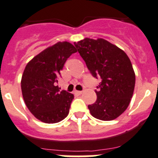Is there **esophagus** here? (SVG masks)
Instances as JSON below:
<instances>
[{"instance_id":"esophagus-1","label":"esophagus","mask_w":158,"mask_h":158,"mask_svg":"<svg viewBox=\"0 0 158 158\" xmlns=\"http://www.w3.org/2000/svg\"><path fill=\"white\" fill-rule=\"evenodd\" d=\"M82 93H83V91H80V90H75V94H82Z\"/></svg>"}]
</instances>
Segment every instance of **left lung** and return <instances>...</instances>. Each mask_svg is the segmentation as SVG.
Returning a JSON list of instances; mask_svg holds the SVG:
<instances>
[{
  "label": "left lung",
  "mask_w": 158,
  "mask_h": 158,
  "mask_svg": "<svg viewBox=\"0 0 158 158\" xmlns=\"http://www.w3.org/2000/svg\"><path fill=\"white\" fill-rule=\"evenodd\" d=\"M87 68L102 81L95 90L97 99L88 105L93 117L102 121L117 118L127 109L135 86L132 64L124 51L104 39L74 43Z\"/></svg>",
  "instance_id": "left-lung-1"
}]
</instances>
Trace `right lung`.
Segmentation results:
<instances>
[{
	"label": "right lung",
	"instance_id": "add662e5",
	"mask_svg": "<svg viewBox=\"0 0 158 158\" xmlns=\"http://www.w3.org/2000/svg\"><path fill=\"white\" fill-rule=\"evenodd\" d=\"M76 52L69 42H58L26 65L21 79L22 95L30 112L43 123H59L69 113L74 95L60 90L56 83L67 60Z\"/></svg>",
	"mask_w": 158,
	"mask_h": 158
}]
</instances>
